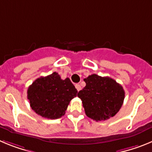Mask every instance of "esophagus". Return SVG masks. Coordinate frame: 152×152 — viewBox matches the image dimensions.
<instances>
[{
	"label": "esophagus",
	"instance_id": "esophagus-1",
	"mask_svg": "<svg viewBox=\"0 0 152 152\" xmlns=\"http://www.w3.org/2000/svg\"><path fill=\"white\" fill-rule=\"evenodd\" d=\"M75 88H76V89H77V91H79L81 90V87H80V84H76V85H75Z\"/></svg>",
	"mask_w": 152,
	"mask_h": 152
}]
</instances>
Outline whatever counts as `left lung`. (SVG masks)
<instances>
[{"label":"left lung","mask_w":152,"mask_h":152,"mask_svg":"<svg viewBox=\"0 0 152 152\" xmlns=\"http://www.w3.org/2000/svg\"><path fill=\"white\" fill-rule=\"evenodd\" d=\"M84 80L86 86L79 91L77 96L82 100L86 115L96 122L115 116L124 100L123 87L110 77L95 74Z\"/></svg>","instance_id":"left-lung-1"}]
</instances>
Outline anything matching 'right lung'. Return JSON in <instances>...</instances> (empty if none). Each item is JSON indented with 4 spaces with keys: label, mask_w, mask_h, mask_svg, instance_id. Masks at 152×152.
<instances>
[{
    "label": "right lung",
    "mask_w": 152,
    "mask_h": 152,
    "mask_svg": "<svg viewBox=\"0 0 152 152\" xmlns=\"http://www.w3.org/2000/svg\"><path fill=\"white\" fill-rule=\"evenodd\" d=\"M77 91L68 77L62 80L56 72L40 77L27 90V99L34 112L44 118L56 119L65 114Z\"/></svg>",
    "instance_id": "right-lung-1"
}]
</instances>
